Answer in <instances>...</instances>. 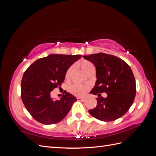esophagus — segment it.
I'll use <instances>...</instances> for the list:
<instances>
[{
	"label": "esophagus",
	"instance_id": "1",
	"mask_svg": "<svg viewBox=\"0 0 156 156\" xmlns=\"http://www.w3.org/2000/svg\"><path fill=\"white\" fill-rule=\"evenodd\" d=\"M77 100L79 101H84V100H85V99H84V98H77Z\"/></svg>",
	"mask_w": 156,
	"mask_h": 156
}]
</instances>
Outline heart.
<instances>
[{"label":"heart","instance_id":"1","mask_svg":"<svg viewBox=\"0 0 156 156\" xmlns=\"http://www.w3.org/2000/svg\"><path fill=\"white\" fill-rule=\"evenodd\" d=\"M78 66L84 73H85L90 68L93 67V65L90 62H89V61L85 60L79 62L78 63ZM72 67H70L67 70L66 73V78L69 77V74L71 72H72ZM87 87L81 85V84H73V85L70 87V88H69L70 92L73 94H74V95L77 96H83L84 94V92L87 91Z\"/></svg>","mask_w":156,"mask_h":156}]
</instances>
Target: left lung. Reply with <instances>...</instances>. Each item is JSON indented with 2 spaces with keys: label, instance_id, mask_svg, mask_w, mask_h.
<instances>
[{
  "label": "left lung",
  "instance_id": "left-lung-1",
  "mask_svg": "<svg viewBox=\"0 0 156 156\" xmlns=\"http://www.w3.org/2000/svg\"><path fill=\"white\" fill-rule=\"evenodd\" d=\"M83 57L96 67L97 80L90 93L107 94L105 98H97V105L88 111L90 114L104 122L114 121L124 115L136 95L135 79L129 66L119 57L103 53Z\"/></svg>",
  "mask_w": 156,
  "mask_h": 156
}]
</instances>
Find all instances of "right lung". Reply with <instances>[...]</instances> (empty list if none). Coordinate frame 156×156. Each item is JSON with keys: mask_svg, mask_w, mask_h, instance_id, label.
Wrapping results in <instances>:
<instances>
[{"mask_svg": "<svg viewBox=\"0 0 156 156\" xmlns=\"http://www.w3.org/2000/svg\"><path fill=\"white\" fill-rule=\"evenodd\" d=\"M81 56L49 55L36 60L25 71L21 81V98L36 121L50 125L58 123L66 116L77 98L66 92L57 100L51 96V92L61 85L67 70Z\"/></svg>", "mask_w": 156, "mask_h": 156, "instance_id": "right-lung-1", "label": "right lung"}]
</instances>
